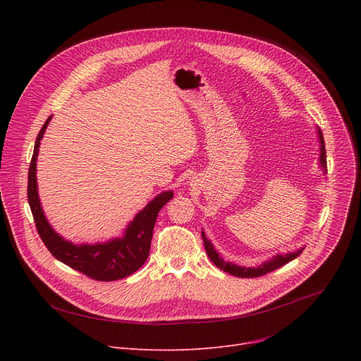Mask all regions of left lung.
Here are the masks:
<instances>
[{
	"label": "left lung",
	"instance_id": "obj_1",
	"mask_svg": "<svg viewBox=\"0 0 361 361\" xmlns=\"http://www.w3.org/2000/svg\"><path fill=\"white\" fill-rule=\"evenodd\" d=\"M319 142H320V165H322V168H326V150H325L324 136H322L320 130H319ZM202 238H203V244H204V250H206L207 256H209V259L214 262L215 267H218L219 269H222L226 274H231V275L238 276V278H257V276H262V275H267V274L283 267V264H287L288 262L294 260L302 252V249H301V250H297L294 253H287L283 256L276 255L272 260L264 262L263 264H260V267H257V268H244V267H237V264H234V263L225 262L216 253V250L214 249V245L211 244L209 240L206 238L203 231H202Z\"/></svg>",
	"mask_w": 361,
	"mask_h": 361
}]
</instances>
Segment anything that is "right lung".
<instances>
[{
	"instance_id": "right-lung-1",
	"label": "right lung",
	"mask_w": 361,
	"mask_h": 361,
	"mask_svg": "<svg viewBox=\"0 0 361 361\" xmlns=\"http://www.w3.org/2000/svg\"><path fill=\"white\" fill-rule=\"evenodd\" d=\"M51 117L42 126L36 137L32 161L29 165L27 178V200L35 219L37 234L47 245L51 255L63 262L74 271L94 279V281H117L135 274L146 262L150 250V241L154 235V226L159 211L173 199V192H165L157 196L139 212L126 231L123 238H114L105 244H82L75 245L66 241L56 234L48 224L37 197L36 187V157L41 139Z\"/></svg>"
}]
</instances>
